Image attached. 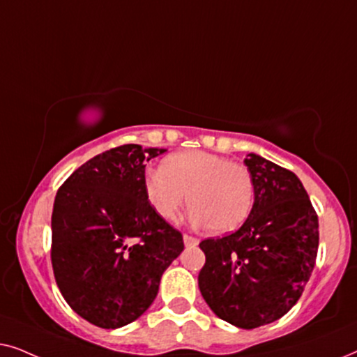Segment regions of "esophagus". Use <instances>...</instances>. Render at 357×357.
I'll return each instance as SVG.
<instances>
[{"instance_id": "34e87169", "label": "esophagus", "mask_w": 357, "mask_h": 357, "mask_svg": "<svg viewBox=\"0 0 357 357\" xmlns=\"http://www.w3.org/2000/svg\"><path fill=\"white\" fill-rule=\"evenodd\" d=\"M183 243H185V247H197L199 241L197 237L188 236V234H183Z\"/></svg>"}]
</instances>
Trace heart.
<instances>
[{"mask_svg": "<svg viewBox=\"0 0 357 357\" xmlns=\"http://www.w3.org/2000/svg\"><path fill=\"white\" fill-rule=\"evenodd\" d=\"M144 195L164 221H175L188 199L195 224H206L213 234H227L250 216L255 183L245 165L204 151H182L146 175Z\"/></svg>", "mask_w": 357, "mask_h": 357, "instance_id": "b5f03b06", "label": "heart"}]
</instances>
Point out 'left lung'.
<instances>
[{
    "instance_id": "8db88e82",
    "label": "left lung",
    "mask_w": 357,
    "mask_h": 357,
    "mask_svg": "<svg viewBox=\"0 0 357 357\" xmlns=\"http://www.w3.org/2000/svg\"><path fill=\"white\" fill-rule=\"evenodd\" d=\"M243 162L255 183L253 209L238 231L199 243L206 263L198 286L219 319L252 330L299 301L315 266L319 218L296 174L253 153Z\"/></svg>"
}]
</instances>
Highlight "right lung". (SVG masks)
I'll list each match as a JSON object with an SVG mask.
<instances>
[{
    "label": "right lung",
    "instance_id": "obj_1",
    "mask_svg": "<svg viewBox=\"0 0 357 357\" xmlns=\"http://www.w3.org/2000/svg\"><path fill=\"white\" fill-rule=\"evenodd\" d=\"M167 149L123 144L76 169L52 213V265L73 310L114 330L153 304L162 273L183 250L177 229L144 195L146 162Z\"/></svg>",
    "mask_w": 357,
    "mask_h": 357
}]
</instances>
